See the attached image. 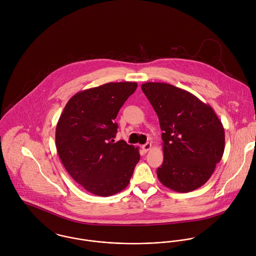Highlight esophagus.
<instances>
[{
  "label": "esophagus",
  "instance_id": "1",
  "mask_svg": "<svg viewBox=\"0 0 256 256\" xmlns=\"http://www.w3.org/2000/svg\"><path fill=\"white\" fill-rule=\"evenodd\" d=\"M150 148H152V144H150V143H146L145 145L142 146V148H143V150H144L145 152H146L148 150H150Z\"/></svg>",
  "mask_w": 256,
  "mask_h": 256
}]
</instances>
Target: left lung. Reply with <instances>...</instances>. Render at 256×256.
Returning a JSON list of instances; mask_svg holds the SVG:
<instances>
[{"instance_id":"1","label":"left lung","mask_w":256,"mask_h":256,"mask_svg":"<svg viewBox=\"0 0 256 256\" xmlns=\"http://www.w3.org/2000/svg\"><path fill=\"white\" fill-rule=\"evenodd\" d=\"M141 88L164 132L158 180L182 193L201 187L213 174L224 150V130L217 114L194 94L170 84L150 82Z\"/></svg>"}]
</instances>
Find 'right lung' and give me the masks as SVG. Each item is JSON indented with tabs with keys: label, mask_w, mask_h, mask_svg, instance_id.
Returning <instances> with one entry per match:
<instances>
[{
	"label": "right lung",
	"mask_w": 256,
	"mask_h": 256,
	"mask_svg": "<svg viewBox=\"0 0 256 256\" xmlns=\"http://www.w3.org/2000/svg\"><path fill=\"white\" fill-rule=\"evenodd\" d=\"M138 84L108 82L76 92L56 127V148L66 170L86 191L102 197L122 191L140 160L139 148L114 142L115 118Z\"/></svg>",
	"instance_id": "add662e5"
}]
</instances>
